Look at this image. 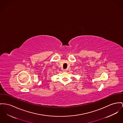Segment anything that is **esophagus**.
<instances>
[{"instance_id":"esophagus-1","label":"esophagus","mask_w":123,"mask_h":123,"mask_svg":"<svg viewBox=\"0 0 123 123\" xmlns=\"http://www.w3.org/2000/svg\"><path fill=\"white\" fill-rule=\"evenodd\" d=\"M63 71H65V72H66V71H67V70H66V69H63Z\"/></svg>"}]
</instances>
